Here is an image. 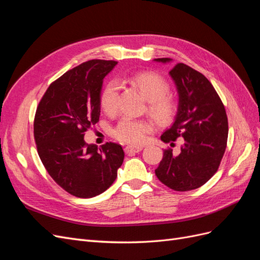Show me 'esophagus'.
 Segmentation results:
<instances>
[{"label": "esophagus", "mask_w": 260, "mask_h": 260, "mask_svg": "<svg viewBox=\"0 0 260 260\" xmlns=\"http://www.w3.org/2000/svg\"><path fill=\"white\" fill-rule=\"evenodd\" d=\"M142 151V147L141 146H125L124 147V152L125 154L128 155H132V154H136V153H139Z\"/></svg>", "instance_id": "34e87169"}]
</instances>
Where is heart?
<instances>
[{
    "label": "heart",
    "instance_id": "heart-1",
    "mask_svg": "<svg viewBox=\"0 0 260 260\" xmlns=\"http://www.w3.org/2000/svg\"><path fill=\"white\" fill-rule=\"evenodd\" d=\"M129 80L148 101L147 111L157 123L166 125L172 122L178 113V103L174 98L168 95L170 88L165 78L156 73L142 72L133 74ZM118 90V83L109 81L101 93V106L109 115L117 111ZM152 129L151 121L123 117L112 130V135L122 143L141 144Z\"/></svg>",
    "mask_w": 260,
    "mask_h": 260
}]
</instances>
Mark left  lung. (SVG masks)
Instances as JSON below:
<instances>
[{"instance_id": "8db88e82", "label": "left lung", "mask_w": 260, "mask_h": 260, "mask_svg": "<svg viewBox=\"0 0 260 260\" xmlns=\"http://www.w3.org/2000/svg\"><path fill=\"white\" fill-rule=\"evenodd\" d=\"M169 75L179 94L178 113L160 139L169 143L181 137L183 144L178 155L172 154L171 148L165 149L155 174L172 190L191 191L205 184L218 170L226 147L228 117L218 93L203 74L179 62Z\"/></svg>"}]
</instances>
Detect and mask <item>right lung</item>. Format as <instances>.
Returning a JSON list of instances; mask_svg holds the SVG:
<instances>
[{
    "instance_id": "1",
    "label": "right lung",
    "mask_w": 260,
    "mask_h": 260,
    "mask_svg": "<svg viewBox=\"0 0 260 260\" xmlns=\"http://www.w3.org/2000/svg\"><path fill=\"white\" fill-rule=\"evenodd\" d=\"M116 65L102 59L82 62L52 82L37 107L38 154L55 182L77 198L106 191L123 161L121 145L107 142L98 148L83 139L100 119L103 79Z\"/></svg>"
}]
</instances>
